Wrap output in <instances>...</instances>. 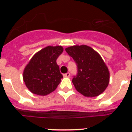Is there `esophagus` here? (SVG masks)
Segmentation results:
<instances>
[{"label":"esophagus","mask_w":132,"mask_h":132,"mask_svg":"<svg viewBox=\"0 0 132 132\" xmlns=\"http://www.w3.org/2000/svg\"><path fill=\"white\" fill-rule=\"evenodd\" d=\"M63 77H70V73H65V74L63 75Z\"/></svg>","instance_id":"esophagus-1"}]
</instances>
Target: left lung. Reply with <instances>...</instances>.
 Returning a JSON list of instances; mask_svg holds the SVG:
<instances>
[{
	"label": "left lung",
	"mask_w": 132,
	"mask_h": 132,
	"mask_svg": "<svg viewBox=\"0 0 132 132\" xmlns=\"http://www.w3.org/2000/svg\"><path fill=\"white\" fill-rule=\"evenodd\" d=\"M65 51L77 66V74L72 80L77 90L87 97L103 93L109 83L110 73L101 55L85 45H73Z\"/></svg>",
	"instance_id": "1"
}]
</instances>
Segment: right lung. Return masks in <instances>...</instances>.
<instances>
[{"instance_id":"1","label":"right lung","mask_w":132,"mask_h":132,"mask_svg":"<svg viewBox=\"0 0 132 132\" xmlns=\"http://www.w3.org/2000/svg\"><path fill=\"white\" fill-rule=\"evenodd\" d=\"M63 52L62 46H47L32 57L23 73L26 86L31 93L45 96L56 89L63 78L56 60Z\"/></svg>"}]
</instances>
